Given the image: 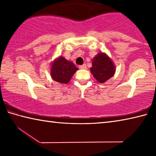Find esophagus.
Wrapping results in <instances>:
<instances>
[{
  "label": "esophagus",
  "instance_id": "esophagus-1",
  "mask_svg": "<svg viewBox=\"0 0 156 156\" xmlns=\"http://www.w3.org/2000/svg\"><path fill=\"white\" fill-rule=\"evenodd\" d=\"M79 68L81 69H87V65L85 64H84L83 65H80V66H79Z\"/></svg>",
  "mask_w": 156,
  "mask_h": 156
}]
</instances>
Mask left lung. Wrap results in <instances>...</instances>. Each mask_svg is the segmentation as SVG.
Wrapping results in <instances>:
<instances>
[{"label":"left lung","instance_id":"left-lung-1","mask_svg":"<svg viewBox=\"0 0 156 156\" xmlns=\"http://www.w3.org/2000/svg\"><path fill=\"white\" fill-rule=\"evenodd\" d=\"M91 72L100 83H103L114 75L115 67L109 57L103 53H99L93 59Z\"/></svg>","mask_w":156,"mask_h":156}]
</instances>
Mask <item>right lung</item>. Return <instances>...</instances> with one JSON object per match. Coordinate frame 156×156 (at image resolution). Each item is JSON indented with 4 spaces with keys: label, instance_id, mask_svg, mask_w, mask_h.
Returning a JSON list of instances; mask_svg holds the SVG:
<instances>
[{
    "label": "right lung",
    "instance_id": "add662e5",
    "mask_svg": "<svg viewBox=\"0 0 156 156\" xmlns=\"http://www.w3.org/2000/svg\"><path fill=\"white\" fill-rule=\"evenodd\" d=\"M78 70L72 62H69L62 56L53 62L51 67V76L55 81L62 84L68 83Z\"/></svg>",
    "mask_w": 156,
    "mask_h": 156
}]
</instances>
